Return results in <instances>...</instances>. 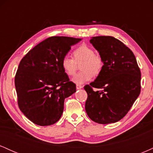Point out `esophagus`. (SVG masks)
<instances>
[{
  "instance_id": "obj_1",
  "label": "esophagus",
  "mask_w": 153,
  "mask_h": 153,
  "mask_svg": "<svg viewBox=\"0 0 153 153\" xmlns=\"http://www.w3.org/2000/svg\"><path fill=\"white\" fill-rule=\"evenodd\" d=\"M82 88V86L81 85H78V84H77L76 85V88L77 89H80V88Z\"/></svg>"
}]
</instances>
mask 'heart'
Instances as JSON below:
<instances>
[{"label":"heart","mask_w":153,"mask_h":153,"mask_svg":"<svg viewBox=\"0 0 153 153\" xmlns=\"http://www.w3.org/2000/svg\"><path fill=\"white\" fill-rule=\"evenodd\" d=\"M80 65V73L75 75L73 81L77 84L86 82L94 77L101 74L103 68L102 57L95 54L94 50L91 47L82 45L77 47L73 52V58L64 57L61 61V67L63 72L68 76H73L75 74Z\"/></svg>","instance_id":"heart-1"}]
</instances>
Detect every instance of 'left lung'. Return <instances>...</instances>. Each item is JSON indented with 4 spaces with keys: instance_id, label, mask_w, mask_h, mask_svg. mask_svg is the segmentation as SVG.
Segmentation results:
<instances>
[{
    "instance_id": "8db88e82",
    "label": "left lung",
    "mask_w": 153,
    "mask_h": 153,
    "mask_svg": "<svg viewBox=\"0 0 153 153\" xmlns=\"http://www.w3.org/2000/svg\"><path fill=\"white\" fill-rule=\"evenodd\" d=\"M90 42L102 57L103 68L95 81L84 86L88 94L85 111L99 124L117 122L127 114L140 94L141 72L131 50L117 39L99 36Z\"/></svg>"
}]
</instances>
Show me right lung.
<instances>
[{"label":"right lung","mask_w":153,"mask_h":153,"mask_svg":"<svg viewBox=\"0 0 153 153\" xmlns=\"http://www.w3.org/2000/svg\"><path fill=\"white\" fill-rule=\"evenodd\" d=\"M81 39L51 36L38 44L22 59L15 76L20 110L29 120L48 126L60 119L65 98L76 91L61 67L72 45Z\"/></svg>","instance_id":"right-lung-1"}]
</instances>
